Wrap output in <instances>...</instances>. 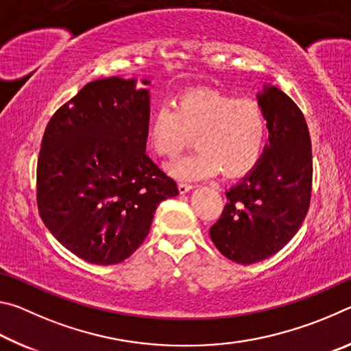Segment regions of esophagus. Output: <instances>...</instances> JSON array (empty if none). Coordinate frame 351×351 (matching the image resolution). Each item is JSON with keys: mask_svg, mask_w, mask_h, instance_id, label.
<instances>
[{"mask_svg": "<svg viewBox=\"0 0 351 351\" xmlns=\"http://www.w3.org/2000/svg\"><path fill=\"white\" fill-rule=\"evenodd\" d=\"M178 187H180V192L181 193H187L189 190L193 189L192 184H189V182H180V186H178Z\"/></svg>", "mask_w": 351, "mask_h": 351, "instance_id": "1", "label": "esophagus"}]
</instances>
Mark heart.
I'll use <instances>...</instances> for the list:
<instances>
[{"mask_svg":"<svg viewBox=\"0 0 351 351\" xmlns=\"http://www.w3.org/2000/svg\"><path fill=\"white\" fill-rule=\"evenodd\" d=\"M148 134L154 150L175 158L192 144L198 148L170 164L182 180H198L223 170L235 176L251 170L266 144V116L257 100L234 97L215 90L197 88L180 94L175 110L162 104L152 112Z\"/></svg>","mask_w":351,"mask_h":351,"instance_id":"obj_1","label":"heart"}]
</instances>
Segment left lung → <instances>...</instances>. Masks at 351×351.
<instances>
[{
    "instance_id": "left-lung-1",
    "label": "left lung",
    "mask_w": 351,
    "mask_h": 351,
    "mask_svg": "<svg viewBox=\"0 0 351 351\" xmlns=\"http://www.w3.org/2000/svg\"><path fill=\"white\" fill-rule=\"evenodd\" d=\"M257 100L269 142L254 169L226 190L228 203L210 228L218 251L241 265L280 251L304 223L311 198L313 154L304 112L272 85H265Z\"/></svg>"
}]
</instances>
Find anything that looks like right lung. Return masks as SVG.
<instances>
[{
    "label": "right lung",
    "mask_w": 351,
    "mask_h": 351,
    "mask_svg": "<svg viewBox=\"0 0 351 351\" xmlns=\"http://www.w3.org/2000/svg\"><path fill=\"white\" fill-rule=\"evenodd\" d=\"M86 83L56 111L37 164V204L51 234L94 265L128 258L150 232L176 182L145 152L150 80Z\"/></svg>",
    "instance_id": "right-lung-1"
}]
</instances>
